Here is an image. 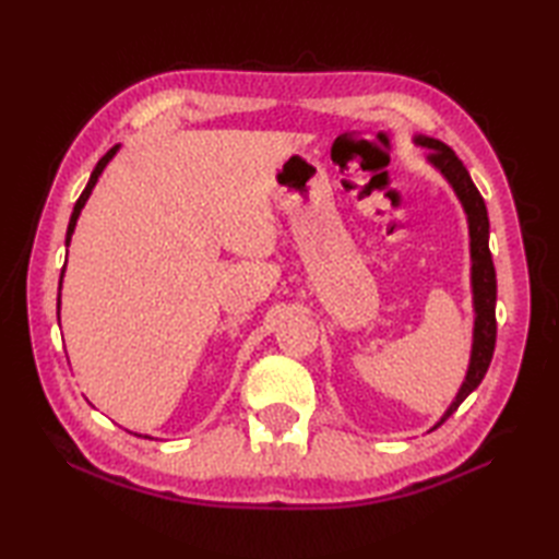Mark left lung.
Wrapping results in <instances>:
<instances>
[{
  "label": "left lung",
  "mask_w": 559,
  "mask_h": 559,
  "mask_svg": "<svg viewBox=\"0 0 559 559\" xmlns=\"http://www.w3.org/2000/svg\"><path fill=\"white\" fill-rule=\"evenodd\" d=\"M415 144L430 148L427 160L447 177V182L454 187V192L461 201L463 211L468 216V233H471V286H473V307H476V326H473V350H471V365L466 379L459 389L454 403L447 408L435 427L442 425L451 413H454L473 389H478L483 382L485 372H488L492 353H495V338H497V319H495V302H497V278H495V264L490 254V221L488 209L478 192V187L473 185L466 165L459 160V156L447 144L430 136L418 134Z\"/></svg>",
  "instance_id": "left-lung-1"
}]
</instances>
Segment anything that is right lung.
I'll return each instance as SVG.
<instances>
[{"label": "right lung", "instance_id": "right-lung-1", "mask_svg": "<svg viewBox=\"0 0 559 559\" xmlns=\"http://www.w3.org/2000/svg\"><path fill=\"white\" fill-rule=\"evenodd\" d=\"M117 148H120V146H112V148H110L108 153H105V156L98 160V165H96V168H93V173H91V180H88L86 189H83L81 197L76 199L74 213H71V218H69V228H67V245H69V240H71V233H74V228H76V221H79V213H81L83 204H86V201H88V197H91V192H93V187H96V182H98L100 173L105 170V165H108V163L112 160V156L117 153ZM62 276H64V266H62ZM59 286H62V281H59ZM57 310H59V298H57Z\"/></svg>", "mask_w": 559, "mask_h": 559}]
</instances>
